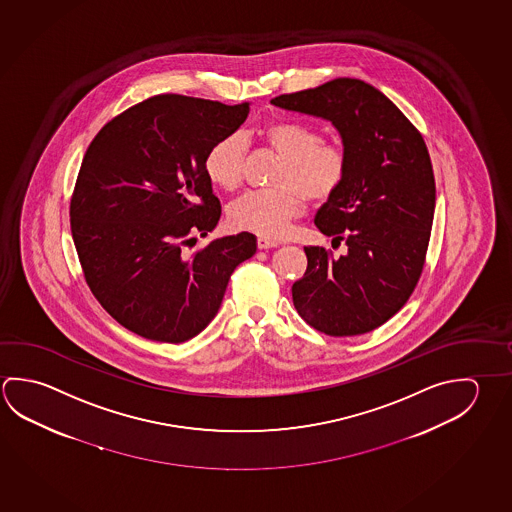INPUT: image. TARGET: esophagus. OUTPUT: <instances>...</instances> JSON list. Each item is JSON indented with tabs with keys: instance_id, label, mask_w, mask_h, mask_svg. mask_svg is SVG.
Masks as SVG:
<instances>
[{
	"instance_id": "esophagus-1",
	"label": "esophagus",
	"mask_w": 512,
	"mask_h": 512,
	"mask_svg": "<svg viewBox=\"0 0 512 512\" xmlns=\"http://www.w3.org/2000/svg\"><path fill=\"white\" fill-rule=\"evenodd\" d=\"M257 246H259L260 250H268V248H275V246H278V243L275 239H269V237L259 235V239H257Z\"/></svg>"
}]
</instances>
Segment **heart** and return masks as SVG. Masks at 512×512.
<instances>
[{
    "label": "heart",
    "instance_id": "obj_1",
    "mask_svg": "<svg viewBox=\"0 0 512 512\" xmlns=\"http://www.w3.org/2000/svg\"><path fill=\"white\" fill-rule=\"evenodd\" d=\"M257 138L282 156L275 174L277 187L252 190L237 199L228 217L237 230L264 237H280L311 201L331 199L349 176L345 145L323 140L320 129L302 122H271L260 127ZM248 142L241 133H228L208 147L203 171L223 190H235L243 181Z\"/></svg>",
    "mask_w": 512,
    "mask_h": 512
}]
</instances>
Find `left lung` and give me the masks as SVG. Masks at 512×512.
<instances>
[{
    "mask_svg": "<svg viewBox=\"0 0 512 512\" xmlns=\"http://www.w3.org/2000/svg\"><path fill=\"white\" fill-rule=\"evenodd\" d=\"M300 115L325 118L350 158L347 180L314 225L347 253L305 246L307 269L293 304L329 336H356L390 320L417 286L430 243L435 178L419 129L381 91L340 77L271 100Z\"/></svg>",
    "mask_w": 512,
    "mask_h": 512,
    "instance_id": "obj_1",
    "label": "left lung"
}]
</instances>
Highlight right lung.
Listing matches in <instances>:
<instances>
[{"instance_id":"1","label":"right lung","mask_w":512,"mask_h":512,"mask_svg":"<svg viewBox=\"0 0 512 512\" xmlns=\"http://www.w3.org/2000/svg\"><path fill=\"white\" fill-rule=\"evenodd\" d=\"M250 106L154 95L111 118L91 140L70 201V226L91 293L142 338L183 343L214 320L255 235L216 239L194 253L221 203L203 171L217 138Z\"/></svg>"}]
</instances>
